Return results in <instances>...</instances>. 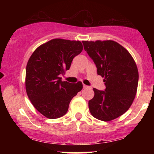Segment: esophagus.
I'll use <instances>...</instances> for the list:
<instances>
[{"instance_id":"obj_1","label":"esophagus","mask_w":154,"mask_h":154,"mask_svg":"<svg viewBox=\"0 0 154 154\" xmlns=\"http://www.w3.org/2000/svg\"><path fill=\"white\" fill-rule=\"evenodd\" d=\"M83 88H84V89H87V88H90L89 86L85 85H83Z\"/></svg>"}]
</instances>
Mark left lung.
I'll use <instances>...</instances> for the list:
<instances>
[{"instance_id":"1","label":"left lung","mask_w":154,"mask_h":154,"mask_svg":"<svg viewBox=\"0 0 154 154\" xmlns=\"http://www.w3.org/2000/svg\"><path fill=\"white\" fill-rule=\"evenodd\" d=\"M84 49L94 61L98 75L104 77L105 91L93 88L94 97L88 102L91 114L104 122L125 114L137 93L138 70L127 49L114 40L82 41Z\"/></svg>"}]
</instances>
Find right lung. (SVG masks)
<instances>
[{
  "label": "right lung",
  "mask_w": 154,
  "mask_h": 154,
  "mask_svg": "<svg viewBox=\"0 0 154 154\" xmlns=\"http://www.w3.org/2000/svg\"><path fill=\"white\" fill-rule=\"evenodd\" d=\"M83 49L79 40L56 38L42 44L31 55L26 67L28 98L39 112L57 119L67 112L70 101L82 89V83L61 80L72 60Z\"/></svg>",
  "instance_id": "1"
}]
</instances>
